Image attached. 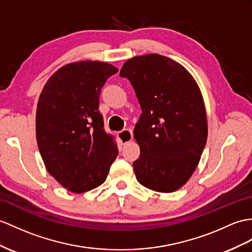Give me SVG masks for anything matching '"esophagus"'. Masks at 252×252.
I'll use <instances>...</instances> for the list:
<instances>
[{"label":"esophagus","instance_id":"34e87169","mask_svg":"<svg viewBox=\"0 0 252 252\" xmlns=\"http://www.w3.org/2000/svg\"><path fill=\"white\" fill-rule=\"evenodd\" d=\"M118 137L122 144H126L132 140V130L130 128H127V129H123L122 131L118 132Z\"/></svg>","mask_w":252,"mask_h":252}]
</instances>
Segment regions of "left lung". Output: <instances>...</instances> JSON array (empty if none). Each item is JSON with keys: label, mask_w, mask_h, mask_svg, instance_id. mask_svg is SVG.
Returning <instances> with one entry per match:
<instances>
[{"label": "left lung", "mask_w": 252, "mask_h": 252, "mask_svg": "<svg viewBox=\"0 0 252 252\" xmlns=\"http://www.w3.org/2000/svg\"><path fill=\"white\" fill-rule=\"evenodd\" d=\"M120 76L129 80L142 109L133 129L140 146L132 163L137 180L155 191L173 192L192 175L206 144L201 91L185 67L160 54L128 60Z\"/></svg>", "instance_id": "left-lung-1"}]
</instances>
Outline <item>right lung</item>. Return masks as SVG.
<instances>
[{"label":"right lung","mask_w":252,"mask_h":252,"mask_svg":"<svg viewBox=\"0 0 252 252\" xmlns=\"http://www.w3.org/2000/svg\"><path fill=\"white\" fill-rule=\"evenodd\" d=\"M116 67L98 61L67 64L49 78L36 110V139L48 172L82 193L106 181L119 154L103 129L99 96Z\"/></svg>","instance_id":"obj_1"}]
</instances>
